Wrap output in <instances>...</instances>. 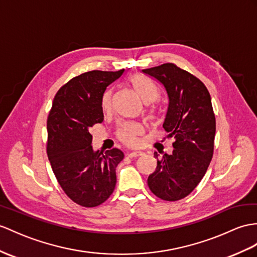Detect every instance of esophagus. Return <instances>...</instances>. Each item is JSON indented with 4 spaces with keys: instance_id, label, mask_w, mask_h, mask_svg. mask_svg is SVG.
<instances>
[{
    "instance_id": "esophagus-1",
    "label": "esophagus",
    "mask_w": 257,
    "mask_h": 257,
    "mask_svg": "<svg viewBox=\"0 0 257 257\" xmlns=\"http://www.w3.org/2000/svg\"><path fill=\"white\" fill-rule=\"evenodd\" d=\"M143 155H144V153H142V152H133V153H130L127 156L130 158H137Z\"/></svg>"
}]
</instances>
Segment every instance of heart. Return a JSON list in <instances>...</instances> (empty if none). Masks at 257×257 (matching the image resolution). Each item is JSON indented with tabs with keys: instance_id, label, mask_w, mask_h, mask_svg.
Returning <instances> with one entry per match:
<instances>
[{
	"instance_id": "b5f03b06",
	"label": "heart",
	"mask_w": 257,
	"mask_h": 257,
	"mask_svg": "<svg viewBox=\"0 0 257 257\" xmlns=\"http://www.w3.org/2000/svg\"><path fill=\"white\" fill-rule=\"evenodd\" d=\"M131 84L133 85L135 91L139 93L143 100L146 102L154 101L159 96V90L153 81H150L146 77L142 76V75L135 74L130 77ZM101 108L103 112L108 113L111 111L112 108V91L108 89L104 91L103 96L101 98ZM152 113L157 112V108L152 107L150 108ZM144 133V127L141 124L136 122H122L118 123L115 128V137L123 143L124 145H127L130 147H135L140 144V136Z\"/></svg>"
}]
</instances>
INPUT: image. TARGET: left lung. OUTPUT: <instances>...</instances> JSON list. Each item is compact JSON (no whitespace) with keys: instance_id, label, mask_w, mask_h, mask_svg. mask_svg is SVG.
Here are the masks:
<instances>
[{"instance_id":"8db88e82","label":"left lung","mask_w":257,"mask_h":257,"mask_svg":"<svg viewBox=\"0 0 257 257\" xmlns=\"http://www.w3.org/2000/svg\"><path fill=\"white\" fill-rule=\"evenodd\" d=\"M143 72L165 86L169 107L164 128L174 137L171 155L157 159L147 183L156 196L168 202L186 197L201 182L214 154L216 117L208 89L193 74L173 63Z\"/></svg>"}]
</instances>
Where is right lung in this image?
Segmentation results:
<instances>
[{"label":"right lung","mask_w":257,"mask_h":257,"mask_svg":"<svg viewBox=\"0 0 257 257\" xmlns=\"http://www.w3.org/2000/svg\"><path fill=\"white\" fill-rule=\"evenodd\" d=\"M123 72L95 70L72 78L56 92L49 112L48 158L62 190L83 207L104 203L116 184L115 168L124 154L117 148L93 152L89 130L103 121V92Z\"/></svg>","instance_id":"1"}]
</instances>
